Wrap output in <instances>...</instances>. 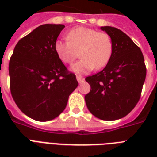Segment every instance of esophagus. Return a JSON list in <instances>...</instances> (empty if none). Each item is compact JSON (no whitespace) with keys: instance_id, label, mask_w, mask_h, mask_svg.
Masks as SVG:
<instances>
[{"instance_id":"34e87169","label":"esophagus","mask_w":157,"mask_h":157,"mask_svg":"<svg viewBox=\"0 0 157 157\" xmlns=\"http://www.w3.org/2000/svg\"><path fill=\"white\" fill-rule=\"evenodd\" d=\"M76 80H77V81H78L79 83H81V82H83L85 79H84V77H82V76L77 75V76H76Z\"/></svg>"}]
</instances>
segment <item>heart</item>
I'll list each match as a JSON object with an SVG mask.
<instances>
[{
  "instance_id": "b5f03b06",
  "label": "heart",
  "mask_w": 157,
  "mask_h": 157,
  "mask_svg": "<svg viewBox=\"0 0 157 157\" xmlns=\"http://www.w3.org/2000/svg\"><path fill=\"white\" fill-rule=\"evenodd\" d=\"M67 41L57 40L54 51L63 63L71 64L78 56L81 59L71 67L77 73H86L104 67L112 58L113 43L107 33L86 27H77L67 33Z\"/></svg>"
}]
</instances>
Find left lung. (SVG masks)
<instances>
[{
  "label": "left lung",
  "instance_id": "8db88e82",
  "mask_svg": "<svg viewBox=\"0 0 157 157\" xmlns=\"http://www.w3.org/2000/svg\"><path fill=\"white\" fill-rule=\"evenodd\" d=\"M113 43L112 58L103 70L87 76L90 91L85 96L92 114L104 121L121 119L139 102L147 69L140 48L118 28L101 27Z\"/></svg>",
  "mask_w": 157,
  "mask_h": 157
}]
</instances>
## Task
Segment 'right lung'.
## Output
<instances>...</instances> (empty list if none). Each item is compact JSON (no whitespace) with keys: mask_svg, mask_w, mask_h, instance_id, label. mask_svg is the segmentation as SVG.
<instances>
[{"mask_svg":"<svg viewBox=\"0 0 157 157\" xmlns=\"http://www.w3.org/2000/svg\"><path fill=\"white\" fill-rule=\"evenodd\" d=\"M63 24H43L18 40L10 59L13 100L28 117L39 121L56 118L78 86L54 51Z\"/></svg>","mask_w":157,"mask_h":157,"instance_id":"right-lung-1","label":"right lung"}]
</instances>
